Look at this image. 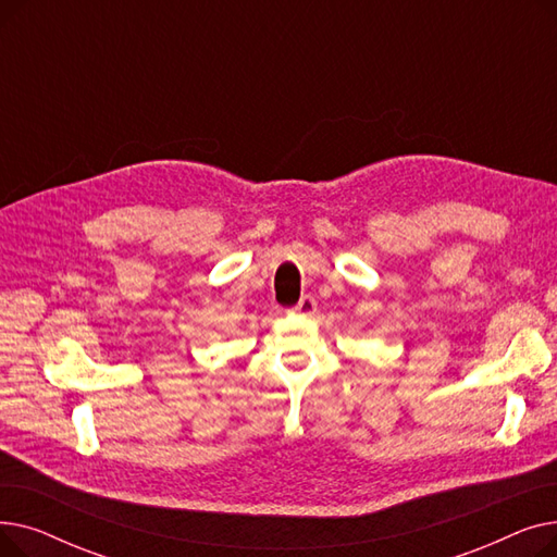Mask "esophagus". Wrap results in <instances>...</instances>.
<instances>
[{
	"label": "esophagus",
	"instance_id": "obj_1",
	"mask_svg": "<svg viewBox=\"0 0 557 557\" xmlns=\"http://www.w3.org/2000/svg\"><path fill=\"white\" fill-rule=\"evenodd\" d=\"M315 307H318V302H315L313 296H302L300 302L294 307V311L300 313V315H313V313H315Z\"/></svg>",
	"mask_w": 557,
	"mask_h": 557
}]
</instances>
